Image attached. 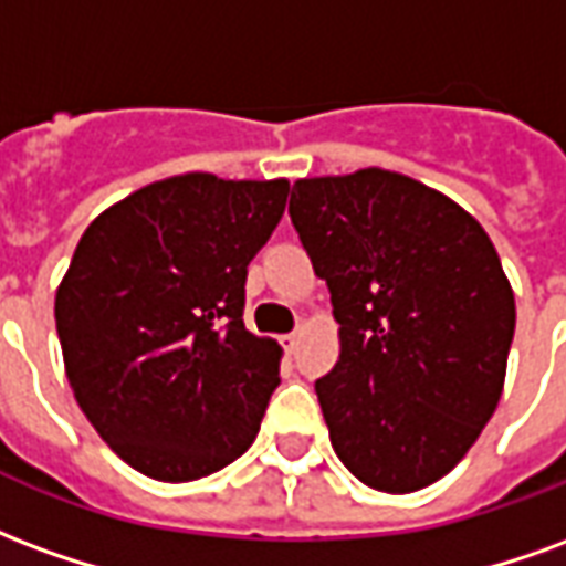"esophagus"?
Listing matches in <instances>:
<instances>
[{"label": "esophagus", "mask_w": 566, "mask_h": 566, "mask_svg": "<svg viewBox=\"0 0 566 566\" xmlns=\"http://www.w3.org/2000/svg\"><path fill=\"white\" fill-rule=\"evenodd\" d=\"M298 340H301V334H298V332L283 334V337H280V344H283V349H286L289 356H292V353L298 349Z\"/></svg>", "instance_id": "34e87169"}]
</instances>
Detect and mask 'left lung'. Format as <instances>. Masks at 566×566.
<instances>
[{
    "label": "left lung",
    "instance_id": "1",
    "mask_svg": "<svg viewBox=\"0 0 566 566\" xmlns=\"http://www.w3.org/2000/svg\"><path fill=\"white\" fill-rule=\"evenodd\" d=\"M289 217L328 283L340 358L316 379L328 437L370 489L443 480L497 410L515 295L468 210L386 168L301 177Z\"/></svg>",
    "mask_w": 566,
    "mask_h": 566
}]
</instances>
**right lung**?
<instances>
[{"label":"right lung","instance_id":"right-lung-1","mask_svg":"<svg viewBox=\"0 0 566 566\" xmlns=\"http://www.w3.org/2000/svg\"><path fill=\"white\" fill-rule=\"evenodd\" d=\"M289 180H153L86 226L53 316L74 401L129 468L192 482L241 458L280 382L277 340L243 325L247 265Z\"/></svg>","mask_w":566,"mask_h":566}]
</instances>
